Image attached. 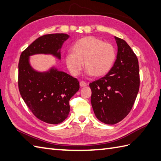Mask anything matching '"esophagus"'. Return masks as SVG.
Here are the masks:
<instances>
[{"mask_svg": "<svg viewBox=\"0 0 161 161\" xmlns=\"http://www.w3.org/2000/svg\"><path fill=\"white\" fill-rule=\"evenodd\" d=\"M80 85L81 87H85V86H87V84H86V82H85V81H80Z\"/></svg>", "mask_w": 161, "mask_h": 161, "instance_id": "esophagus-1", "label": "esophagus"}]
</instances>
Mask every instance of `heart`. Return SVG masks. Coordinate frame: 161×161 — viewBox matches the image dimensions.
Instances as JSON below:
<instances>
[{
    "label": "heart",
    "mask_w": 161,
    "mask_h": 161,
    "mask_svg": "<svg viewBox=\"0 0 161 161\" xmlns=\"http://www.w3.org/2000/svg\"><path fill=\"white\" fill-rule=\"evenodd\" d=\"M71 53L65 57V62L73 77L80 75L84 65L88 75L104 76L111 69L116 56L111 43L103 42L94 36H86L77 41L71 47Z\"/></svg>",
    "instance_id": "obj_1"
}]
</instances>
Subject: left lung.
<instances>
[{"label":"left lung","mask_w":161,"mask_h":161,"mask_svg":"<svg viewBox=\"0 0 161 161\" xmlns=\"http://www.w3.org/2000/svg\"><path fill=\"white\" fill-rule=\"evenodd\" d=\"M115 39L118 54L114 66L104 77L89 84L95 115L107 125L116 124L129 114L140 87L137 57L125 40Z\"/></svg>","instance_id":"1"}]
</instances>
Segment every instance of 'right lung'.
Listing matches in <instances>:
<instances>
[{
  "mask_svg": "<svg viewBox=\"0 0 161 161\" xmlns=\"http://www.w3.org/2000/svg\"><path fill=\"white\" fill-rule=\"evenodd\" d=\"M66 34H49L39 37L20 56L18 85L23 100L36 117L57 125L70 112V99L80 89L77 79L52 68L47 73L34 70L28 58L35 54H52L61 58L59 50L68 39Z\"/></svg>",
  "mask_w": 161,
  "mask_h": 161,
  "instance_id": "obj_1",
  "label": "right lung"
}]
</instances>
